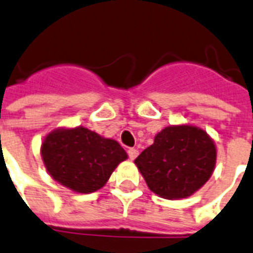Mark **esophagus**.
Segmentation results:
<instances>
[{"label": "esophagus", "mask_w": 253, "mask_h": 253, "mask_svg": "<svg viewBox=\"0 0 253 253\" xmlns=\"http://www.w3.org/2000/svg\"><path fill=\"white\" fill-rule=\"evenodd\" d=\"M127 154H128V156H130L131 160H134L136 156L139 155V151L136 150V148H128V151H127Z\"/></svg>", "instance_id": "34e87169"}]
</instances>
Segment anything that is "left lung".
Here are the masks:
<instances>
[{"label":"left lung","mask_w":253,"mask_h":253,"mask_svg":"<svg viewBox=\"0 0 253 253\" xmlns=\"http://www.w3.org/2000/svg\"><path fill=\"white\" fill-rule=\"evenodd\" d=\"M216 163V147L201 127L174 125L155 135L135 166L151 192L166 200L193 196L211 177Z\"/></svg>","instance_id":"8db88e82"}]
</instances>
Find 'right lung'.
Wrapping results in <instances>:
<instances>
[{"instance_id":"1","label":"right lung","mask_w":253,"mask_h":253,"mask_svg":"<svg viewBox=\"0 0 253 253\" xmlns=\"http://www.w3.org/2000/svg\"><path fill=\"white\" fill-rule=\"evenodd\" d=\"M47 172L59 184L81 194L98 190L127 159L117 140L86 127H59L45 135L41 147Z\"/></svg>"}]
</instances>
